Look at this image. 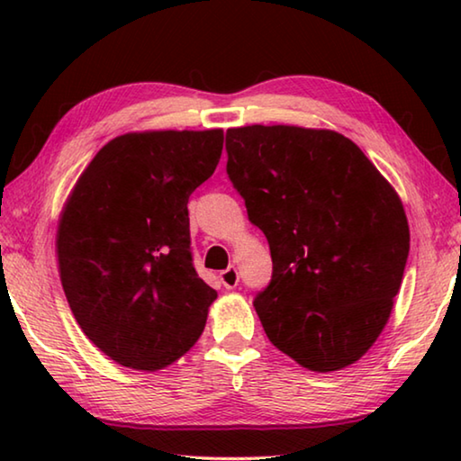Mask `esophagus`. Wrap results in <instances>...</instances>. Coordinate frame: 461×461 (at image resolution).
Wrapping results in <instances>:
<instances>
[{
    "mask_svg": "<svg viewBox=\"0 0 461 461\" xmlns=\"http://www.w3.org/2000/svg\"><path fill=\"white\" fill-rule=\"evenodd\" d=\"M220 278H221V283H223V286H225V288H236V286H238V283H240L238 268H236V267L225 268V270L221 272V275H220Z\"/></svg>",
    "mask_w": 461,
    "mask_h": 461,
    "instance_id": "34e87169",
    "label": "esophagus"
}]
</instances>
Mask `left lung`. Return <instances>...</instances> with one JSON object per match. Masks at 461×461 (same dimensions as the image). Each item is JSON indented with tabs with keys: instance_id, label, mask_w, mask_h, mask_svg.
<instances>
[{
	"instance_id": "8db88e82",
	"label": "left lung",
	"mask_w": 461,
	"mask_h": 461,
	"mask_svg": "<svg viewBox=\"0 0 461 461\" xmlns=\"http://www.w3.org/2000/svg\"><path fill=\"white\" fill-rule=\"evenodd\" d=\"M225 150L270 246L272 280L254 307L272 346L313 372L356 364L388 323L407 267L399 193L333 130L230 128Z\"/></svg>"
}]
</instances>
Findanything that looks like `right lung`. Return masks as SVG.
I'll list each match as a JSON object with an SVG mask.
<instances>
[{"mask_svg":"<svg viewBox=\"0 0 461 461\" xmlns=\"http://www.w3.org/2000/svg\"><path fill=\"white\" fill-rule=\"evenodd\" d=\"M223 130L109 140L62 205L57 258L77 323L105 356L156 372L197 343L217 293L191 258V193L215 173Z\"/></svg>","mask_w":461,"mask_h":461,"instance_id":"1","label":"right lung"}]
</instances>
